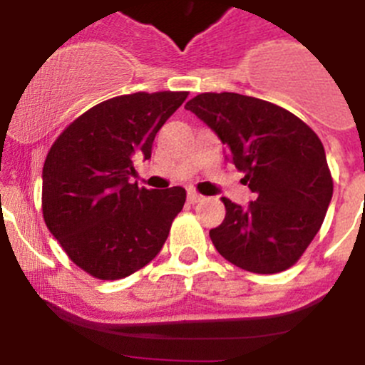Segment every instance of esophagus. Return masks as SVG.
<instances>
[{
	"mask_svg": "<svg viewBox=\"0 0 365 365\" xmlns=\"http://www.w3.org/2000/svg\"><path fill=\"white\" fill-rule=\"evenodd\" d=\"M187 200H189V203L196 205V203H201V201H203L205 197L201 196V194H197L196 190H189V194H187Z\"/></svg>",
	"mask_w": 365,
	"mask_h": 365,
	"instance_id": "34e87169",
	"label": "esophagus"
}]
</instances>
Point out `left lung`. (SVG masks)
<instances>
[{
	"label": "left lung",
	"instance_id": "obj_1",
	"mask_svg": "<svg viewBox=\"0 0 365 365\" xmlns=\"http://www.w3.org/2000/svg\"><path fill=\"white\" fill-rule=\"evenodd\" d=\"M185 109L219 135L256 194L247 208L222 197L226 217L210 230L215 249L252 274L288 270L316 237L332 200L334 180L316 132L281 106L230 91L196 95Z\"/></svg>",
	"mask_w": 365,
	"mask_h": 365
}]
</instances>
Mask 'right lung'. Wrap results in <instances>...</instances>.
Segmentation results:
<instances>
[{
    "label": "right lung",
    "instance_id": "obj_1",
    "mask_svg": "<svg viewBox=\"0 0 365 365\" xmlns=\"http://www.w3.org/2000/svg\"><path fill=\"white\" fill-rule=\"evenodd\" d=\"M189 91H138L101 102L51 146L42 171V213L81 270L118 281L160 252L185 189L128 183L134 160L150 159L157 132Z\"/></svg>",
    "mask_w": 365,
    "mask_h": 365
}]
</instances>
